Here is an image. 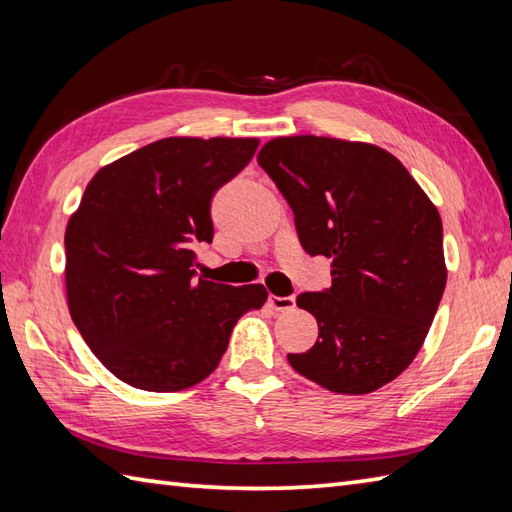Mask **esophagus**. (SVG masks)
<instances>
[{"label": "esophagus", "instance_id": "esophagus-1", "mask_svg": "<svg viewBox=\"0 0 512 512\" xmlns=\"http://www.w3.org/2000/svg\"><path fill=\"white\" fill-rule=\"evenodd\" d=\"M268 303H270V308H275V310H279V312H286V310L295 308L297 301H295V297H277V295H270Z\"/></svg>", "mask_w": 512, "mask_h": 512}]
</instances>
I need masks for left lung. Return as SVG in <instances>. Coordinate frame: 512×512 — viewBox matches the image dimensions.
I'll return each mask as SVG.
<instances>
[{
    "mask_svg": "<svg viewBox=\"0 0 512 512\" xmlns=\"http://www.w3.org/2000/svg\"><path fill=\"white\" fill-rule=\"evenodd\" d=\"M257 162L295 213L303 250L332 259V286L297 297L319 339L288 363L336 394L387 385L420 352L447 286L438 209L376 145L286 136Z\"/></svg>",
    "mask_w": 512,
    "mask_h": 512,
    "instance_id": "left-lung-1",
    "label": "left lung"
}]
</instances>
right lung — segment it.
Masks as SVG:
<instances>
[{
	"instance_id": "1",
	"label": "right lung",
	"mask_w": 512,
	"mask_h": 512,
	"mask_svg": "<svg viewBox=\"0 0 512 512\" xmlns=\"http://www.w3.org/2000/svg\"><path fill=\"white\" fill-rule=\"evenodd\" d=\"M257 138H162L96 171L65 228V292L76 330L123 383L182 391L220 363L262 284L195 279L213 242L211 200L255 156Z\"/></svg>"
}]
</instances>
